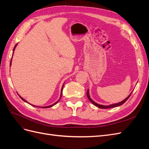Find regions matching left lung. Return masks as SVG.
<instances>
[{"instance_id": "obj_1", "label": "left lung", "mask_w": 149, "mask_h": 149, "mask_svg": "<svg viewBox=\"0 0 149 149\" xmlns=\"http://www.w3.org/2000/svg\"><path fill=\"white\" fill-rule=\"evenodd\" d=\"M132 91L130 93V94H129V95L126 97L125 100H124L123 101H122L121 102H118V103H115V104H110V105H107V106H105V105H101V104H97V103H96V102H94L92 99L91 98V97H90V95H89V89H88V91H87V97H88V100L91 101L93 104L94 105V106H97V107H99V108H101V109H109V108H112V107H118V106H120V105H122V104H123L127 101L128 99H129V97H130V96L131 95V94H132Z\"/></svg>"}]
</instances>
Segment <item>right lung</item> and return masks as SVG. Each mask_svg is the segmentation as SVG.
I'll use <instances>...</instances> for the list:
<instances>
[{
	"label": "right lung",
	"mask_w": 149,
	"mask_h": 149,
	"mask_svg": "<svg viewBox=\"0 0 149 149\" xmlns=\"http://www.w3.org/2000/svg\"><path fill=\"white\" fill-rule=\"evenodd\" d=\"M17 43L15 45V47H14V48H13V53H12V57H13V53H14V51H15V48H16V47H17ZM12 59H11V60H10V66H11V65H12ZM64 83H63V86H62V88H61V94H60V98H59V100H58L56 102H55V103L54 104H52V105H49V106H43V107H40V106H35V105H33V104H30V103H29L27 101H26L25 99H24L23 97H22L19 94V96H20V97L22 99V100H23L24 101H25V102H26V103H29V104H30V105H31V106H35V107H42V108H49V107H52V106H55L56 104L60 101V98L61 97V96H62V91H63V86H64Z\"/></svg>",
	"instance_id": "add662e5"
}]
</instances>
